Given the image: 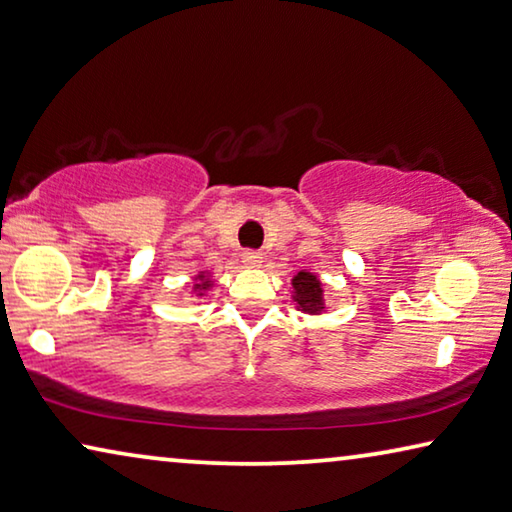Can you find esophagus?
Masks as SVG:
<instances>
[{
	"instance_id": "1",
	"label": "esophagus",
	"mask_w": 512,
	"mask_h": 512,
	"mask_svg": "<svg viewBox=\"0 0 512 512\" xmlns=\"http://www.w3.org/2000/svg\"><path fill=\"white\" fill-rule=\"evenodd\" d=\"M241 259H243V264L246 266H259L262 264V253H259V250H243L241 253Z\"/></svg>"
}]
</instances>
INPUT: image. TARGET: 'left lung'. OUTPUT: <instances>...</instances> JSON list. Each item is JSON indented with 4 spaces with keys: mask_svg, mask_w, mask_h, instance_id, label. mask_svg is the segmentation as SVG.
<instances>
[{
    "mask_svg": "<svg viewBox=\"0 0 512 512\" xmlns=\"http://www.w3.org/2000/svg\"><path fill=\"white\" fill-rule=\"evenodd\" d=\"M294 289H296V303L303 307L305 312H319L323 310L321 303V282L314 278V275L300 271L294 278Z\"/></svg>",
    "mask_w": 512,
    "mask_h": 512,
    "instance_id": "1",
    "label": "left lung"
}]
</instances>
